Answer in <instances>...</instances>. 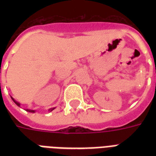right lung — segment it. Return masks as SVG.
<instances>
[{"label": "right lung", "mask_w": 156, "mask_h": 156, "mask_svg": "<svg viewBox=\"0 0 156 156\" xmlns=\"http://www.w3.org/2000/svg\"><path fill=\"white\" fill-rule=\"evenodd\" d=\"M11 99H12V100H13V102L15 103V104H17V105H18V107H20V104H19V103H18V101H16V100H14V99H13V97H11ZM53 109H55V108H50L49 110H48V111L52 112V110H53ZM27 112H32V113H34V112H35V110H31V109H27Z\"/></svg>", "instance_id": "right-lung-1"}]
</instances>
